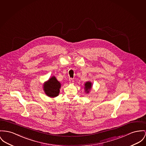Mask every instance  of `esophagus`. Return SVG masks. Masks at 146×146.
<instances>
[{
  "label": "esophagus",
  "instance_id": "34e87169",
  "mask_svg": "<svg viewBox=\"0 0 146 146\" xmlns=\"http://www.w3.org/2000/svg\"><path fill=\"white\" fill-rule=\"evenodd\" d=\"M74 82V80H73L72 78H70V79H69V82H70V84H73Z\"/></svg>",
  "mask_w": 146,
  "mask_h": 146
}]
</instances>
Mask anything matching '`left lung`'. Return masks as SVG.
Wrapping results in <instances>:
<instances>
[{
	"label": "left lung",
	"mask_w": 146,
	"mask_h": 146,
	"mask_svg": "<svg viewBox=\"0 0 146 146\" xmlns=\"http://www.w3.org/2000/svg\"><path fill=\"white\" fill-rule=\"evenodd\" d=\"M92 83L90 81H87L86 82H85V85H84V88H85V91L86 93L88 94L90 91L91 90V88H92Z\"/></svg>",
	"instance_id": "8db88e82"
}]
</instances>
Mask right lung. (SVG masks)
I'll return each mask as SVG.
<instances>
[{"label":"right lung","mask_w":146,"mask_h":146,"mask_svg":"<svg viewBox=\"0 0 146 146\" xmlns=\"http://www.w3.org/2000/svg\"><path fill=\"white\" fill-rule=\"evenodd\" d=\"M61 84L54 76L50 78L43 85V90L45 94L51 98L58 96Z\"/></svg>","instance_id":"1"}]
</instances>
